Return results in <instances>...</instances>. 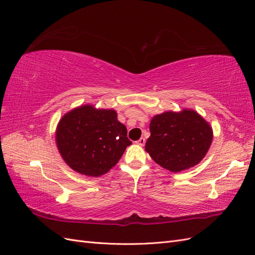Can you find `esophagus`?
<instances>
[{"mask_svg": "<svg viewBox=\"0 0 255 255\" xmlns=\"http://www.w3.org/2000/svg\"><path fill=\"white\" fill-rule=\"evenodd\" d=\"M136 143H137V144H139V145H144V143H145V139H144L143 137H141L140 139H138V140L136 141Z\"/></svg>", "mask_w": 255, "mask_h": 255, "instance_id": "1", "label": "esophagus"}]
</instances>
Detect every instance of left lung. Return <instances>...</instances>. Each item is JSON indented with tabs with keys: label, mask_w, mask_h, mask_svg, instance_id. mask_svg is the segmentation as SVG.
<instances>
[{
	"label": "left lung",
	"mask_w": 255,
	"mask_h": 255,
	"mask_svg": "<svg viewBox=\"0 0 255 255\" xmlns=\"http://www.w3.org/2000/svg\"><path fill=\"white\" fill-rule=\"evenodd\" d=\"M150 132L145 151L155 163L172 172L199 164L213 140L210 125L188 110L155 116L150 122Z\"/></svg>",
	"instance_id": "obj_1"
}]
</instances>
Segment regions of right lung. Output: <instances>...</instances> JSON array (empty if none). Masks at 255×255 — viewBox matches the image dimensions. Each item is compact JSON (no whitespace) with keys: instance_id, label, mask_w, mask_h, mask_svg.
Returning a JSON list of instances; mask_svg holds the SVG:
<instances>
[{"instance_id":"obj_1","label":"right lung","mask_w":255,"mask_h":255,"mask_svg":"<svg viewBox=\"0 0 255 255\" xmlns=\"http://www.w3.org/2000/svg\"><path fill=\"white\" fill-rule=\"evenodd\" d=\"M113 110L90 105L66 114L56 130L57 148L73 170L88 176L105 174L132 143Z\"/></svg>"}]
</instances>
